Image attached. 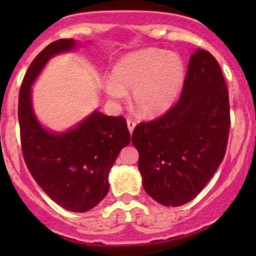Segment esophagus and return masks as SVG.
I'll use <instances>...</instances> for the list:
<instances>
[{
  "label": "esophagus",
  "instance_id": "1",
  "mask_svg": "<svg viewBox=\"0 0 256 256\" xmlns=\"http://www.w3.org/2000/svg\"><path fill=\"white\" fill-rule=\"evenodd\" d=\"M135 126H136L135 121L130 120V118H128V131H130V134H132V131H134V128H135Z\"/></svg>",
  "mask_w": 256,
  "mask_h": 256
}]
</instances>
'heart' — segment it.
Masks as SVG:
<instances>
[{
  "label": "heart",
  "mask_w": 256,
  "mask_h": 256,
  "mask_svg": "<svg viewBox=\"0 0 256 256\" xmlns=\"http://www.w3.org/2000/svg\"><path fill=\"white\" fill-rule=\"evenodd\" d=\"M105 80L110 99L120 102L126 90L132 89L135 109L144 118L166 114L177 102L186 78V66L180 56L156 48L132 52L122 56Z\"/></svg>",
  "instance_id": "obj_1"
}]
</instances>
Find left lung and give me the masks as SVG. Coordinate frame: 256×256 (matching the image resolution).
<instances>
[{
  "instance_id": "8db88e82",
  "label": "left lung",
  "mask_w": 256,
  "mask_h": 256,
  "mask_svg": "<svg viewBox=\"0 0 256 256\" xmlns=\"http://www.w3.org/2000/svg\"><path fill=\"white\" fill-rule=\"evenodd\" d=\"M229 128V96L220 66L209 52L197 49L177 104L132 132L147 194L166 207L192 200L223 161Z\"/></svg>"
}]
</instances>
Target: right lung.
<instances>
[{"label": "right lung", "mask_w": 256, "mask_h": 256, "mask_svg": "<svg viewBox=\"0 0 256 256\" xmlns=\"http://www.w3.org/2000/svg\"><path fill=\"white\" fill-rule=\"evenodd\" d=\"M73 38L47 46L28 68L18 99L23 158L40 188L66 210L82 213L99 204L109 192V172L130 142L122 116L94 110L64 132L46 128L32 105V85L50 58L78 48Z\"/></svg>", "instance_id": "add662e5"}]
</instances>
